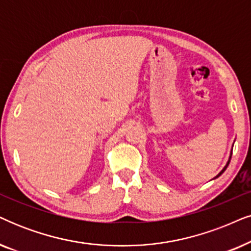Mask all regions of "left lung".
<instances>
[{"mask_svg": "<svg viewBox=\"0 0 251 251\" xmlns=\"http://www.w3.org/2000/svg\"><path fill=\"white\" fill-rule=\"evenodd\" d=\"M232 151H233V150H232ZM232 151H230V154H229L228 161H227V164L225 165V167H224L223 169H221V172H220V173H219V174H218V175H217V176H216V177H214V178L219 177V176H220V175H221V174H223V173H224V172H225V171H226V168H227V167H228V165H229V161H230V158H232Z\"/></svg>", "mask_w": 251, "mask_h": 251, "instance_id": "left-lung-1", "label": "left lung"}]
</instances>
